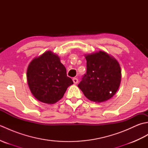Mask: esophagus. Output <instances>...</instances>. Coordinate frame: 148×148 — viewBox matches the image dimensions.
<instances>
[{"label":"esophagus","mask_w":148,"mask_h":148,"mask_svg":"<svg viewBox=\"0 0 148 148\" xmlns=\"http://www.w3.org/2000/svg\"><path fill=\"white\" fill-rule=\"evenodd\" d=\"M72 80H73V82L75 84H77L78 83V79H77V78H76V77H74L73 79H72Z\"/></svg>","instance_id":"34e87169"}]
</instances>
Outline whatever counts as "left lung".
Wrapping results in <instances>:
<instances>
[{"label":"left lung","mask_w":148,"mask_h":148,"mask_svg":"<svg viewBox=\"0 0 148 148\" xmlns=\"http://www.w3.org/2000/svg\"><path fill=\"white\" fill-rule=\"evenodd\" d=\"M86 60V73L78 87L87 99L102 102L111 99L121 82V69L116 59L104 51L89 54Z\"/></svg>","instance_id":"left-lung-1"}]
</instances>
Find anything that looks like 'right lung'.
<instances>
[{
  "label": "right lung",
  "instance_id": "right-lung-1",
  "mask_svg": "<svg viewBox=\"0 0 148 148\" xmlns=\"http://www.w3.org/2000/svg\"><path fill=\"white\" fill-rule=\"evenodd\" d=\"M27 81L33 95L39 101L55 103L73 84L58 56L48 51L34 58L27 69Z\"/></svg>",
  "mask_w": 148,
  "mask_h": 148
}]
</instances>
